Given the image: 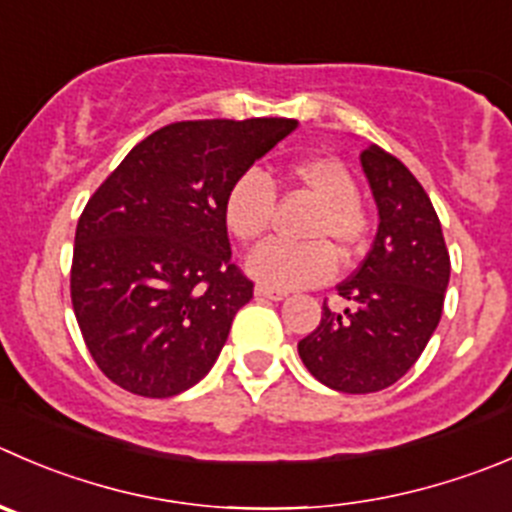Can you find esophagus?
<instances>
[{
	"label": "esophagus",
	"instance_id": "esophagus-1",
	"mask_svg": "<svg viewBox=\"0 0 512 512\" xmlns=\"http://www.w3.org/2000/svg\"><path fill=\"white\" fill-rule=\"evenodd\" d=\"M255 295H257V297H265V300H275V302H280V300H285L287 292H282V290H272V287H265V285H257V287H255Z\"/></svg>",
	"mask_w": 512,
	"mask_h": 512
}]
</instances>
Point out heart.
<instances>
[{
	"mask_svg": "<svg viewBox=\"0 0 512 512\" xmlns=\"http://www.w3.org/2000/svg\"><path fill=\"white\" fill-rule=\"evenodd\" d=\"M287 180L317 200L305 237L312 242L272 240L247 257V272L272 290L322 285L337 272V247L350 257L362 247L367 220L357 202L355 177L335 157H302L287 167ZM225 225L240 242H257L275 215V187L262 172L247 170L225 195Z\"/></svg>",
	"mask_w": 512,
	"mask_h": 512,
	"instance_id": "heart-1",
	"label": "heart"
}]
</instances>
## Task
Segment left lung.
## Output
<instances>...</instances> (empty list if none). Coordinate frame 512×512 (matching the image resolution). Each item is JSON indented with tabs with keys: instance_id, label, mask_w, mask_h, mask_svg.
Listing matches in <instances>:
<instances>
[{
	"instance_id": "obj_1",
	"label": "left lung",
	"mask_w": 512,
	"mask_h": 512,
	"mask_svg": "<svg viewBox=\"0 0 512 512\" xmlns=\"http://www.w3.org/2000/svg\"><path fill=\"white\" fill-rule=\"evenodd\" d=\"M362 172L377 207V235L362 265L337 285L350 307H322L315 330L297 342L315 380L337 393L390 388L423 355L443 315L450 255L435 207L413 172L365 147Z\"/></svg>"
}]
</instances>
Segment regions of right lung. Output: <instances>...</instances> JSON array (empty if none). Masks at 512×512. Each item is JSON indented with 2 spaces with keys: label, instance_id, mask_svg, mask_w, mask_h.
I'll return each mask as SVG.
<instances>
[{
  "label": "right lung",
  "instance_id": "right-lung-1",
  "mask_svg": "<svg viewBox=\"0 0 512 512\" xmlns=\"http://www.w3.org/2000/svg\"><path fill=\"white\" fill-rule=\"evenodd\" d=\"M297 119L175 122L132 147L77 222L72 307L99 370L142 398L202 380L252 282L232 265L225 195Z\"/></svg>",
  "mask_w": 512,
  "mask_h": 512
}]
</instances>
